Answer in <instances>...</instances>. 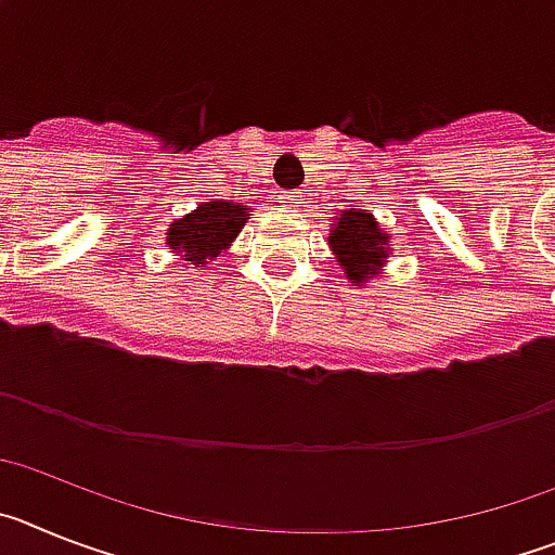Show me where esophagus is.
I'll use <instances>...</instances> for the list:
<instances>
[{
	"instance_id": "34e87169",
	"label": "esophagus",
	"mask_w": 555,
	"mask_h": 555,
	"mask_svg": "<svg viewBox=\"0 0 555 555\" xmlns=\"http://www.w3.org/2000/svg\"><path fill=\"white\" fill-rule=\"evenodd\" d=\"M278 199H281L283 208H300V205H302V194H300V191H283V194Z\"/></svg>"
}]
</instances>
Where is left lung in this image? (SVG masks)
<instances>
[{
  "instance_id": "obj_1",
  "label": "left lung",
  "mask_w": 555,
  "mask_h": 555,
  "mask_svg": "<svg viewBox=\"0 0 555 555\" xmlns=\"http://www.w3.org/2000/svg\"><path fill=\"white\" fill-rule=\"evenodd\" d=\"M327 247L336 255L338 267L345 269L347 281L364 286L384 272L391 255V233H386L372 214L350 208L333 219Z\"/></svg>"
}]
</instances>
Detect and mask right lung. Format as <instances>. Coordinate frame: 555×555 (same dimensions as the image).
<instances>
[{"instance_id": "obj_1", "label": "right lung", "mask_w": 555, "mask_h": 555, "mask_svg": "<svg viewBox=\"0 0 555 555\" xmlns=\"http://www.w3.org/2000/svg\"><path fill=\"white\" fill-rule=\"evenodd\" d=\"M249 217L253 208L242 203H228V199L199 203L191 214L169 224L166 244L171 253L180 255V261L205 267L235 242V235L242 233Z\"/></svg>"}]
</instances>
